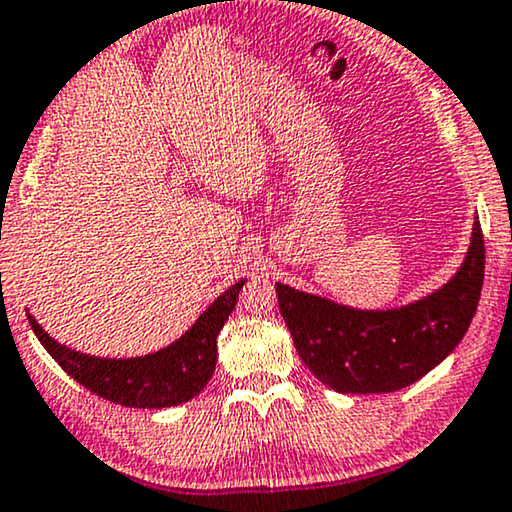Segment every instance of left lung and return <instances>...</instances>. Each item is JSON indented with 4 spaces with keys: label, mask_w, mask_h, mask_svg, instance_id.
I'll return each instance as SVG.
<instances>
[{
    "label": "left lung",
    "mask_w": 512,
    "mask_h": 512,
    "mask_svg": "<svg viewBox=\"0 0 512 512\" xmlns=\"http://www.w3.org/2000/svg\"><path fill=\"white\" fill-rule=\"evenodd\" d=\"M484 280V240L470 247L447 284L414 303L362 310L277 282L280 313L313 374L336 393H395L447 357L473 322Z\"/></svg>",
    "instance_id": "1"
}]
</instances>
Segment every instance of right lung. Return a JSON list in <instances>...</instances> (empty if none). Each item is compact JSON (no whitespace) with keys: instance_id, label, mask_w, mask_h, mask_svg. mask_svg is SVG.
<instances>
[{"instance_id":"1","label":"right lung","mask_w":512,"mask_h":512,"mask_svg":"<svg viewBox=\"0 0 512 512\" xmlns=\"http://www.w3.org/2000/svg\"><path fill=\"white\" fill-rule=\"evenodd\" d=\"M244 282L247 280L225 289L181 338L157 353L141 357L117 360V357L79 353L46 334L30 313L28 320L46 353L61 364L79 386L94 395L134 409L176 407L199 395V390H204L209 378L214 376L218 357L216 338L235 310Z\"/></svg>"}]
</instances>
